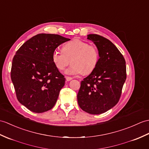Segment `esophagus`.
Returning <instances> with one entry per match:
<instances>
[{
  "mask_svg": "<svg viewBox=\"0 0 149 149\" xmlns=\"http://www.w3.org/2000/svg\"><path fill=\"white\" fill-rule=\"evenodd\" d=\"M65 79H66V81H71L72 78V77H65Z\"/></svg>",
  "mask_w": 149,
  "mask_h": 149,
  "instance_id": "esophagus-1",
  "label": "esophagus"
}]
</instances>
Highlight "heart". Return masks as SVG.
I'll list each match as a JSON object with an SVG mask.
<instances>
[{
	"label": "heart",
	"instance_id": "heart-1",
	"mask_svg": "<svg viewBox=\"0 0 149 149\" xmlns=\"http://www.w3.org/2000/svg\"><path fill=\"white\" fill-rule=\"evenodd\" d=\"M52 59L55 66L63 70L70 63L72 65L65 71L69 75H79L91 72L99 61L97 48L79 39H74L65 44L63 50H54Z\"/></svg>",
	"mask_w": 149,
	"mask_h": 149
}]
</instances>
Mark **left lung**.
Here are the masks:
<instances>
[{
    "instance_id": "obj_1",
    "label": "left lung",
    "mask_w": 149,
    "mask_h": 149,
    "mask_svg": "<svg viewBox=\"0 0 149 149\" xmlns=\"http://www.w3.org/2000/svg\"><path fill=\"white\" fill-rule=\"evenodd\" d=\"M87 37L97 47L100 58L94 70L81 82L77 102L84 111L97 115L118 103L126 79V61L111 41L96 34Z\"/></svg>"
}]
</instances>
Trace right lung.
I'll list each match as a JSON object with an SVG mask.
<instances>
[{"label": "right lung", "mask_w": 149, "mask_h": 149, "mask_svg": "<svg viewBox=\"0 0 149 149\" xmlns=\"http://www.w3.org/2000/svg\"><path fill=\"white\" fill-rule=\"evenodd\" d=\"M70 40L56 34H37L16 53L11 80L18 100L30 111L42 113L56 103L65 78L55 66L52 55L58 46Z\"/></svg>", "instance_id": "1"}]
</instances>
